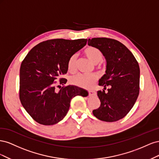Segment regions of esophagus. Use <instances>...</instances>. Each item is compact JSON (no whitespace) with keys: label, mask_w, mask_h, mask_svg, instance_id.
Returning a JSON list of instances; mask_svg holds the SVG:
<instances>
[{"label":"esophagus","mask_w":159,"mask_h":159,"mask_svg":"<svg viewBox=\"0 0 159 159\" xmlns=\"http://www.w3.org/2000/svg\"><path fill=\"white\" fill-rule=\"evenodd\" d=\"M88 93L90 96H93V95H96V92L95 91H93V90H91V91H88Z\"/></svg>","instance_id":"obj_1"}]
</instances>
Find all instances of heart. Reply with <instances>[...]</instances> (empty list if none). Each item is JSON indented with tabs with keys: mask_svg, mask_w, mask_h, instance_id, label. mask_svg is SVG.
I'll return each mask as SVG.
<instances>
[{
	"mask_svg": "<svg viewBox=\"0 0 159 159\" xmlns=\"http://www.w3.org/2000/svg\"><path fill=\"white\" fill-rule=\"evenodd\" d=\"M84 54L88 58L95 64H98L103 59V54L98 48L93 46H89L84 50ZM78 54H74L70 56L68 61L67 68L70 73H74L76 69V62ZM101 68V67H99ZM98 78L97 75L92 74H78L70 78V83L74 85L82 88H91L97 82Z\"/></svg>",
	"mask_w": 159,
	"mask_h": 159,
	"instance_id": "heart-1",
	"label": "heart"
}]
</instances>
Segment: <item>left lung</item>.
Wrapping results in <instances>:
<instances>
[{
    "label": "left lung",
    "instance_id": "8db88e82",
    "mask_svg": "<svg viewBox=\"0 0 159 159\" xmlns=\"http://www.w3.org/2000/svg\"><path fill=\"white\" fill-rule=\"evenodd\" d=\"M88 45L98 48L107 61L106 74L99 82L105 89L98 91L101 105L93 114L101 121H117L126 116L138 98L139 64L125 46L112 38H93L88 39Z\"/></svg>",
    "mask_w": 159,
    "mask_h": 159
}]
</instances>
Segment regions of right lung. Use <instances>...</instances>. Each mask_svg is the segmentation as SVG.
Masks as SVG:
<instances>
[{"mask_svg": "<svg viewBox=\"0 0 159 159\" xmlns=\"http://www.w3.org/2000/svg\"><path fill=\"white\" fill-rule=\"evenodd\" d=\"M87 41L48 40L34 47L22 61L19 98L27 113L37 123L44 125L58 123L68 113L72 98L88 95L87 91L77 86L58 85L66 83L67 80L61 76L68 71L70 56L85 46Z\"/></svg>", "mask_w": 159, "mask_h": 159, "instance_id": "1", "label": "right lung"}]
</instances>
